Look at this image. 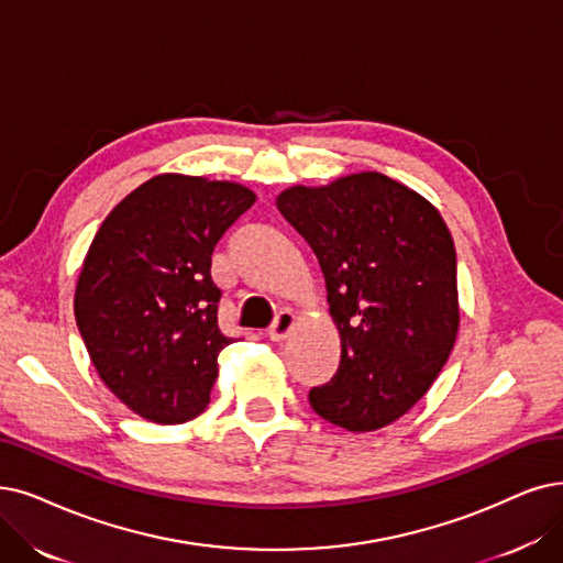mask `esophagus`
Masks as SVG:
<instances>
[{
    "mask_svg": "<svg viewBox=\"0 0 563 563\" xmlns=\"http://www.w3.org/2000/svg\"><path fill=\"white\" fill-rule=\"evenodd\" d=\"M294 325H296V313L290 311V309H282V311L277 313L275 323L269 325V330H267L269 340H273V342H282V340H286L288 332L294 330Z\"/></svg>",
    "mask_w": 563,
    "mask_h": 563,
    "instance_id": "obj_1",
    "label": "esophagus"
}]
</instances>
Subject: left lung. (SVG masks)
Instances as JSON below:
<instances>
[{
    "label": "left lung",
    "instance_id": "8db88e82",
    "mask_svg": "<svg viewBox=\"0 0 563 563\" xmlns=\"http://www.w3.org/2000/svg\"><path fill=\"white\" fill-rule=\"evenodd\" d=\"M277 208L313 250L340 369L309 390L323 420L349 432L395 422L430 390L460 328L457 256L430 200L380 173L290 187Z\"/></svg>",
    "mask_w": 563,
    "mask_h": 563
}]
</instances>
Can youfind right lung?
Here are the masks:
<instances>
[{
  "label": "right lung",
  "instance_id": "1",
  "mask_svg": "<svg viewBox=\"0 0 563 563\" xmlns=\"http://www.w3.org/2000/svg\"><path fill=\"white\" fill-rule=\"evenodd\" d=\"M254 200L238 183L156 175L89 244L76 323L103 384L141 418L175 424L208 407L217 355L233 342L217 323L212 252Z\"/></svg>",
  "mask_w": 563,
  "mask_h": 563
}]
</instances>
